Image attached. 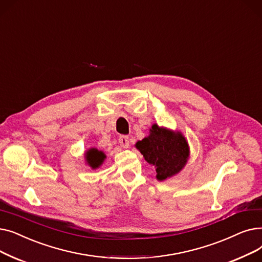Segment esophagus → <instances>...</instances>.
<instances>
[{"label": "esophagus", "instance_id": "obj_1", "mask_svg": "<svg viewBox=\"0 0 262 262\" xmlns=\"http://www.w3.org/2000/svg\"><path fill=\"white\" fill-rule=\"evenodd\" d=\"M118 141H119V144L122 148H128L129 147V138H128V136L122 135L118 139Z\"/></svg>", "mask_w": 262, "mask_h": 262}]
</instances>
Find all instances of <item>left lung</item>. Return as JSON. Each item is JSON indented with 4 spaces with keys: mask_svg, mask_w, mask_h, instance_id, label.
Segmentation results:
<instances>
[{
    "mask_svg": "<svg viewBox=\"0 0 262 262\" xmlns=\"http://www.w3.org/2000/svg\"><path fill=\"white\" fill-rule=\"evenodd\" d=\"M135 147L145 161L155 167L156 178L165 181L179 173L188 163L190 146L180 131H173L157 123L149 129V135L136 142Z\"/></svg>",
    "mask_w": 262,
    "mask_h": 262,
    "instance_id": "obj_1",
    "label": "left lung"
}]
</instances>
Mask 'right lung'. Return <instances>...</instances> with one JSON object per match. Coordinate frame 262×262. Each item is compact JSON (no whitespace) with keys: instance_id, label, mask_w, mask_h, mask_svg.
Segmentation results:
<instances>
[{"instance_id":"obj_1","label":"right lung","mask_w":262,"mask_h":262,"mask_svg":"<svg viewBox=\"0 0 262 262\" xmlns=\"http://www.w3.org/2000/svg\"><path fill=\"white\" fill-rule=\"evenodd\" d=\"M84 158L87 165L93 169H97L103 164L104 160L106 159V156L103 151L98 150L97 148H90L85 151Z\"/></svg>"}]
</instances>
